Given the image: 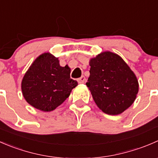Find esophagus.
<instances>
[{
	"label": "esophagus",
	"instance_id": "esophagus-1",
	"mask_svg": "<svg viewBox=\"0 0 158 158\" xmlns=\"http://www.w3.org/2000/svg\"><path fill=\"white\" fill-rule=\"evenodd\" d=\"M85 78L84 76H81L79 79H78V82H79V83H80V84L84 83V82H85Z\"/></svg>",
	"mask_w": 158,
	"mask_h": 158
}]
</instances>
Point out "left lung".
I'll list each match as a JSON object with an SVG mask.
<instances>
[{"label":"left lung","instance_id":"1","mask_svg":"<svg viewBox=\"0 0 158 158\" xmlns=\"http://www.w3.org/2000/svg\"><path fill=\"white\" fill-rule=\"evenodd\" d=\"M86 82L95 104L106 114L116 115L130 107L138 92L136 76L114 52H101L89 61Z\"/></svg>","mask_w":158,"mask_h":158}]
</instances>
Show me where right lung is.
<instances>
[{
	"mask_svg": "<svg viewBox=\"0 0 158 158\" xmlns=\"http://www.w3.org/2000/svg\"><path fill=\"white\" fill-rule=\"evenodd\" d=\"M78 85L70 78V68L62 67L58 58L49 52L34 60L21 82L22 93L26 101L36 109L51 111L56 109Z\"/></svg>",
	"mask_w": 158,
	"mask_h": 158,
	"instance_id": "obj_1",
	"label": "right lung"
}]
</instances>
